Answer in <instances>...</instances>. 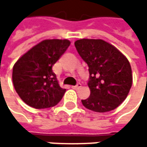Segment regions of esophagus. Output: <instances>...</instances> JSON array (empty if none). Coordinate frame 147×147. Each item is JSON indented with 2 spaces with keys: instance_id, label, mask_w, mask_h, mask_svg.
<instances>
[{
  "instance_id": "34e87169",
  "label": "esophagus",
  "mask_w": 147,
  "mask_h": 147,
  "mask_svg": "<svg viewBox=\"0 0 147 147\" xmlns=\"http://www.w3.org/2000/svg\"><path fill=\"white\" fill-rule=\"evenodd\" d=\"M81 87V84H78L77 86H71L72 89H74V90H78Z\"/></svg>"
}]
</instances>
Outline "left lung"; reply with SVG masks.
Wrapping results in <instances>:
<instances>
[{"label": "left lung", "mask_w": 147, "mask_h": 147, "mask_svg": "<svg viewBox=\"0 0 147 147\" xmlns=\"http://www.w3.org/2000/svg\"><path fill=\"white\" fill-rule=\"evenodd\" d=\"M75 47L89 67L91 94L81 100L82 104L94 112L114 110L126 99L131 87L129 61L117 48L102 39H78Z\"/></svg>", "instance_id": "obj_1"}]
</instances>
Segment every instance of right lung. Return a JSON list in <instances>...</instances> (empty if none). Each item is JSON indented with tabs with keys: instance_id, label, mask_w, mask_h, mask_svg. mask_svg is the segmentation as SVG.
<instances>
[{
	"instance_id": "right-lung-1",
	"label": "right lung",
	"mask_w": 147,
	"mask_h": 147,
	"mask_svg": "<svg viewBox=\"0 0 147 147\" xmlns=\"http://www.w3.org/2000/svg\"><path fill=\"white\" fill-rule=\"evenodd\" d=\"M68 39H46L25 53L13 67V84L22 100L41 109L55 106L66 89L58 84L52 67L69 47Z\"/></svg>"
}]
</instances>
